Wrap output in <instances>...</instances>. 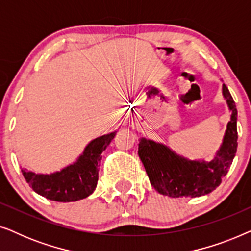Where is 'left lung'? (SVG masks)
Returning a JSON list of instances; mask_svg holds the SVG:
<instances>
[{
	"label": "left lung",
	"mask_w": 251,
	"mask_h": 251,
	"mask_svg": "<svg viewBox=\"0 0 251 251\" xmlns=\"http://www.w3.org/2000/svg\"><path fill=\"white\" fill-rule=\"evenodd\" d=\"M223 95L232 114L224 143L211 162L188 161L178 156L162 144L145 138L139 139L138 155L145 167L151 184L160 194L170 198H197L210 193L221 185L238 147V111L225 84H223Z\"/></svg>",
	"instance_id": "obj_1"
}]
</instances>
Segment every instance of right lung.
Listing matches in <instances>:
<instances>
[{
    "label": "right lung",
    "mask_w": 251,
    "mask_h": 251,
    "mask_svg": "<svg viewBox=\"0 0 251 251\" xmlns=\"http://www.w3.org/2000/svg\"><path fill=\"white\" fill-rule=\"evenodd\" d=\"M113 137L114 132L92 140L76 162L59 173L36 175L25 169L22 173L33 191L49 200L57 202L82 200L89 197L97 186L101 153Z\"/></svg>",
    "instance_id": "1"
}]
</instances>
